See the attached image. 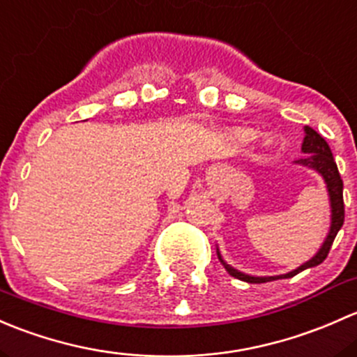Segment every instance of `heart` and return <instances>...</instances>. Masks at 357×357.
I'll return each mask as SVG.
<instances>
[{
  "label": "heart",
  "mask_w": 357,
  "mask_h": 357,
  "mask_svg": "<svg viewBox=\"0 0 357 357\" xmlns=\"http://www.w3.org/2000/svg\"><path fill=\"white\" fill-rule=\"evenodd\" d=\"M229 141L232 142L234 146H245L249 142H252L256 139V130L252 128H245V127H235L230 128L229 134H227ZM270 144V142H268Z\"/></svg>",
  "instance_id": "heart-1"
}]
</instances>
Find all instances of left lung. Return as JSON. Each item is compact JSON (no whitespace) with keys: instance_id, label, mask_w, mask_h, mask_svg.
<instances>
[{"instance_id":"obj_1","label":"left lung","mask_w":357,"mask_h":357,"mask_svg":"<svg viewBox=\"0 0 357 357\" xmlns=\"http://www.w3.org/2000/svg\"><path fill=\"white\" fill-rule=\"evenodd\" d=\"M301 151L304 153V156L301 160H297L296 163L301 165V167H306L310 170H314L316 174L321 175L323 182H325L326 192H328V201H330V230L326 234L325 241L319 245L318 252L306 261L304 264H301L296 270L289 271V273L284 275H275V277H255V275L242 273V271L235 270L234 266H230L225 259L220 255V249L216 248V255H218L220 263L225 266V270L229 271L230 275L238 280H244L248 284H264V282L278 280V278H292L294 275L301 273V271L307 270V268H313L321 264L325 261L326 256H328L330 248H332L333 241H335L337 234L342 229L344 225V183L342 178H340L339 168H337L335 160H333L332 151H330V146L326 144L325 139L318 134V132L313 130L311 127H304V139L303 146H301Z\"/></svg>"}]
</instances>
